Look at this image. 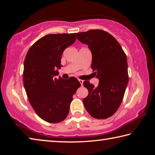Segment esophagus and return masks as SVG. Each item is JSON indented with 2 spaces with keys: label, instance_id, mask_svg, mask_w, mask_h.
I'll return each instance as SVG.
<instances>
[{
  "label": "esophagus",
  "instance_id": "1",
  "mask_svg": "<svg viewBox=\"0 0 155 155\" xmlns=\"http://www.w3.org/2000/svg\"><path fill=\"white\" fill-rule=\"evenodd\" d=\"M78 81H79V82L81 84V85H83V82H84V81H83L82 80H80V79H79V80H78Z\"/></svg>",
  "mask_w": 155,
  "mask_h": 155
}]
</instances>
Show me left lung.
<instances>
[{"label": "left lung", "instance_id": "left-lung-1", "mask_svg": "<svg viewBox=\"0 0 155 155\" xmlns=\"http://www.w3.org/2000/svg\"><path fill=\"white\" fill-rule=\"evenodd\" d=\"M92 54L91 68L100 80L97 87L84 82L88 95L83 100L86 110L95 119H106L115 113L123 100L128 83L127 58L117 40L101 29L77 34Z\"/></svg>", "mask_w": 155, "mask_h": 155}]
</instances>
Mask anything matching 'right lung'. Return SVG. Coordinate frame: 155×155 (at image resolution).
<instances>
[{
	"instance_id": "right-lung-1",
	"label": "right lung",
	"mask_w": 155,
	"mask_h": 155,
	"mask_svg": "<svg viewBox=\"0 0 155 155\" xmlns=\"http://www.w3.org/2000/svg\"><path fill=\"white\" fill-rule=\"evenodd\" d=\"M75 40V33L46 35L30 47L25 57L23 83L27 95L37 115L49 123L65 120L73 95L81 86L75 78H55L57 68L62 67L63 51Z\"/></svg>"
}]
</instances>
